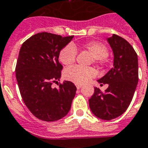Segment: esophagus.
Here are the masks:
<instances>
[{
    "mask_svg": "<svg viewBox=\"0 0 148 148\" xmlns=\"http://www.w3.org/2000/svg\"><path fill=\"white\" fill-rule=\"evenodd\" d=\"M82 87L81 85H76V88H77V89H80Z\"/></svg>",
    "mask_w": 148,
    "mask_h": 148,
    "instance_id": "34e87169",
    "label": "esophagus"
}]
</instances>
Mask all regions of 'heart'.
<instances>
[{"label": "heart", "instance_id": "obj_1", "mask_svg": "<svg viewBox=\"0 0 148 148\" xmlns=\"http://www.w3.org/2000/svg\"><path fill=\"white\" fill-rule=\"evenodd\" d=\"M82 48L86 49L95 59V62L102 65L105 62L106 57L108 54L107 47L101 42L91 41L85 43ZM77 47L75 44L68 45L61 49L59 54V60L62 65L69 66L75 62L77 55ZM96 75V71L93 68H82L73 66L66 69L64 73L65 78L69 81L74 82L76 85H82Z\"/></svg>", "mask_w": 148, "mask_h": 148}]
</instances>
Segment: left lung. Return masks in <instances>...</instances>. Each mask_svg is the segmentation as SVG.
<instances>
[{"instance_id":"8db88e82","label":"left lung","mask_w":148,"mask_h":148,"mask_svg":"<svg viewBox=\"0 0 148 148\" xmlns=\"http://www.w3.org/2000/svg\"><path fill=\"white\" fill-rule=\"evenodd\" d=\"M107 41L114 55L113 68L98 82L108 87L105 92L95 87L88 102L97 118L109 121L121 115L133 99L138 82V60L132 45L121 36L113 34Z\"/></svg>"}]
</instances>
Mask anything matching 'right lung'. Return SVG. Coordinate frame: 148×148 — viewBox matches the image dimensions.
Segmentation results:
<instances>
[{
    "label": "right lung",
    "instance_id": "1",
    "mask_svg": "<svg viewBox=\"0 0 148 148\" xmlns=\"http://www.w3.org/2000/svg\"><path fill=\"white\" fill-rule=\"evenodd\" d=\"M73 38L42 32L27 39L20 49L16 66L20 92L30 112L42 121L60 120L70 110L75 85L64 81L56 88L52 84L61 77L60 52Z\"/></svg>",
    "mask_w": 148,
    "mask_h": 148
}]
</instances>
